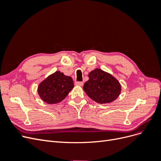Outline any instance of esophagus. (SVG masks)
<instances>
[{"label":"esophagus","instance_id":"obj_1","mask_svg":"<svg viewBox=\"0 0 161 161\" xmlns=\"http://www.w3.org/2000/svg\"><path fill=\"white\" fill-rule=\"evenodd\" d=\"M75 85H77V86H82L83 85V82H75Z\"/></svg>","mask_w":161,"mask_h":161}]
</instances>
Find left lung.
Instances as JSON below:
<instances>
[{"label":"left lung","instance_id":"obj_1","mask_svg":"<svg viewBox=\"0 0 161 161\" xmlns=\"http://www.w3.org/2000/svg\"><path fill=\"white\" fill-rule=\"evenodd\" d=\"M83 90L90 98L100 104L115 101L121 93L119 82L109 73L95 69L89 72Z\"/></svg>","mask_w":161,"mask_h":161}]
</instances>
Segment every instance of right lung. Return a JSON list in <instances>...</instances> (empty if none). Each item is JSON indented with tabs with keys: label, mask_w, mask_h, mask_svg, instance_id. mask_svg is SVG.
Listing matches in <instances>:
<instances>
[{
	"label": "right lung",
	"mask_w": 161,
	"mask_h": 161,
	"mask_svg": "<svg viewBox=\"0 0 161 161\" xmlns=\"http://www.w3.org/2000/svg\"><path fill=\"white\" fill-rule=\"evenodd\" d=\"M74 87L70 76L56 71L40 82L38 94L43 101L48 104H56L64 100Z\"/></svg>",
	"instance_id": "1"
}]
</instances>
